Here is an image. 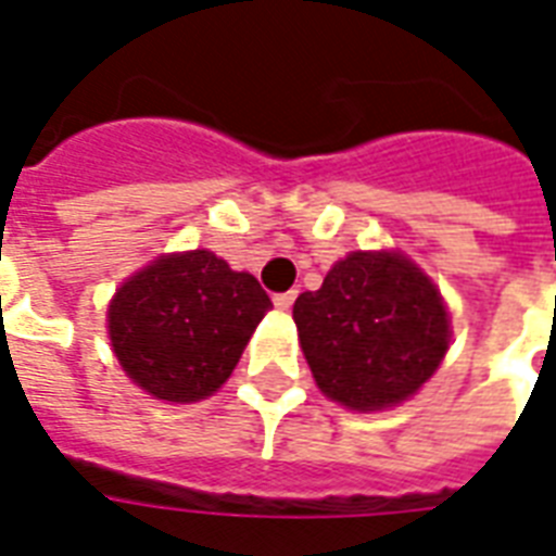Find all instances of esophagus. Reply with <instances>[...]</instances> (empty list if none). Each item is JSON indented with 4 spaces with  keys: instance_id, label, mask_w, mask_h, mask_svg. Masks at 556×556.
Returning <instances> with one entry per match:
<instances>
[{
    "instance_id": "esophagus-1",
    "label": "esophagus",
    "mask_w": 556,
    "mask_h": 556,
    "mask_svg": "<svg viewBox=\"0 0 556 556\" xmlns=\"http://www.w3.org/2000/svg\"><path fill=\"white\" fill-rule=\"evenodd\" d=\"M291 303H294V291H282V294H277V298H274V306H277L279 313H289Z\"/></svg>"
}]
</instances>
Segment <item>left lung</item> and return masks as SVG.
I'll return each instance as SVG.
<instances>
[{"mask_svg":"<svg viewBox=\"0 0 556 556\" xmlns=\"http://www.w3.org/2000/svg\"><path fill=\"white\" fill-rule=\"evenodd\" d=\"M315 384L354 410L390 408L441 366L450 321L431 279L399 253H351L294 301Z\"/></svg>","mask_w":556,"mask_h":556,"instance_id":"left-lung-1","label":"left lung"}]
</instances>
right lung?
I'll list each match as a JSON object with an SVG mask.
<instances>
[{
	"label": "right lung",
	"instance_id": "right-lung-1",
	"mask_svg": "<svg viewBox=\"0 0 556 556\" xmlns=\"http://www.w3.org/2000/svg\"><path fill=\"white\" fill-rule=\"evenodd\" d=\"M270 306L258 279L207 250L163 255L118 289L110 339L146 393L195 402L229 378Z\"/></svg>",
	"mask_w": 556,
	"mask_h": 556
}]
</instances>
